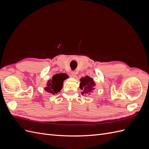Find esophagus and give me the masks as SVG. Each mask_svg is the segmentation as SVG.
Listing matches in <instances>:
<instances>
[{"instance_id": "34e87169", "label": "esophagus", "mask_w": 149, "mask_h": 149, "mask_svg": "<svg viewBox=\"0 0 149 149\" xmlns=\"http://www.w3.org/2000/svg\"><path fill=\"white\" fill-rule=\"evenodd\" d=\"M76 74H77V73H76V71H72L71 72V75H72V76H73V77H76Z\"/></svg>"}]
</instances>
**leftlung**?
Wrapping results in <instances>:
<instances>
[{
    "label": "left lung",
    "mask_w": 149,
    "mask_h": 149,
    "mask_svg": "<svg viewBox=\"0 0 149 149\" xmlns=\"http://www.w3.org/2000/svg\"><path fill=\"white\" fill-rule=\"evenodd\" d=\"M80 85L79 87L81 89H83V92L82 94H90V93H93V90L95 89V83L94 82L93 79L90 78L89 76H86L84 78H81L80 79Z\"/></svg>",
    "instance_id": "left-lung-1"
}]
</instances>
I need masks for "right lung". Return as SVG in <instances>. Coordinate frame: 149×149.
<instances>
[{
    "mask_svg": "<svg viewBox=\"0 0 149 149\" xmlns=\"http://www.w3.org/2000/svg\"><path fill=\"white\" fill-rule=\"evenodd\" d=\"M68 76L65 73L56 74L54 75L51 80H49L47 86L45 88V90L49 93L55 94L60 92L63 87V81Z\"/></svg>",
    "mask_w": 149,
    "mask_h": 149,
    "instance_id": "obj_1",
    "label": "right lung"
}]
</instances>
